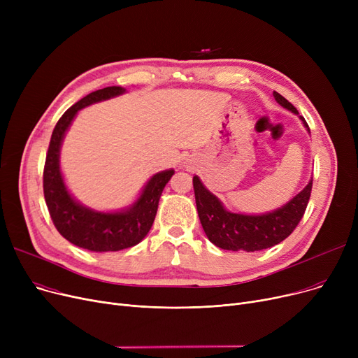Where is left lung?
Listing matches in <instances>:
<instances>
[{"label":"left lung","instance_id":"left-lung-1","mask_svg":"<svg viewBox=\"0 0 358 358\" xmlns=\"http://www.w3.org/2000/svg\"><path fill=\"white\" fill-rule=\"evenodd\" d=\"M273 96L281 107L299 116L310 134L306 120L299 115L296 107L275 91ZM193 187L199 219L209 241L222 250L254 252L277 245L294 231L306 210L312 192V180H309L302 192H299L281 208L261 215L228 210L212 192L206 189L199 176L193 177Z\"/></svg>","mask_w":358,"mask_h":358}]
</instances>
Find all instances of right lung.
Listing matches in <instances>:
<instances>
[{
    "label": "right lung",
    "instance_id": "obj_1",
    "mask_svg": "<svg viewBox=\"0 0 358 358\" xmlns=\"http://www.w3.org/2000/svg\"><path fill=\"white\" fill-rule=\"evenodd\" d=\"M124 92L123 87H106L69 107L53 129L45 162L43 193L53 224L73 245L94 252L120 251L138 245L152 227L164 187L174 176L173 168L154 174L134 203L113 212L91 209L69 193L61 171V148L68 129L80 110Z\"/></svg>",
    "mask_w": 358,
    "mask_h": 358
}]
</instances>
